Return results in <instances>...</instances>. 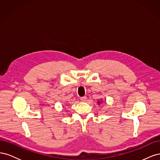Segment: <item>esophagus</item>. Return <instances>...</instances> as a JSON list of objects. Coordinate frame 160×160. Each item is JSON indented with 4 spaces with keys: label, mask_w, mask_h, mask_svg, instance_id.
I'll return each instance as SVG.
<instances>
[{
    "label": "esophagus",
    "mask_w": 160,
    "mask_h": 160,
    "mask_svg": "<svg viewBox=\"0 0 160 160\" xmlns=\"http://www.w3.org/2000/svg\"><path fill=\"white\" fill-rule=\"evenodd\" d=\"M86 99H87L86 97H81V98H80V100H81V101H85Z\"/></svg>",
    "instance_id": "34e87169"
}]
</instances>
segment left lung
I'll return each mask as SVG.
<instances>
[{
    "instance_id": "8db88e82",
    "label": "left lung",
    "mask_w": 160,
    "mask_h": 160,
    "mask_svg": "<svg viewBox=\"0 0 160 160\" xmlns=\"http://www.w3.org/2000/svg\"><path fill=\"white\" fill-rule=\"evenodd\" d=\"M98 103H99V104H100V102H99V101H98Z\"/></svg>"
}]
</instances>
